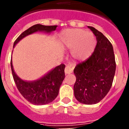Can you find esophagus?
<instances>
[{
    "mask_svg": "<svg viewBox=\"0 0 129 129\" xmlns=\"http://www.w3.org/2000/svg\"><path fill=\"white\" fill-rule=\"evenodd\" d=\"M73 70H74V67L71 65H67L65 68V70H64V72H65L66 74H70L72 72Z\"/></svg>",
    "mask_w": 129,
    "mask_h": 129,
    "instance_id": "esophagus-1",
    "label": "esophagus"
}]
</instances>
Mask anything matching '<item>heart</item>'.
Wrapping results in <instances>:
<instances>
[{
	"label": "heart",
	"instance_id": "heart-1",
	"mask_svg": "<svg viewBox=\"0 0 129 129\" xmlns=\"http://www.w3.org/2000/svg\"><path fill=\"white\" fill-rule=\"evenodd\" d=\"M60 44L70 50L72 56L77 61H86L94 52L96 39L94 34L82 29H67L59 36Z\"/></svg>",
	"mask_w": 129,
	"mask_h": 129
}]
</instances>
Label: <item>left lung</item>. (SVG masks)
<instances>
[{
    "label": "left lung",
    "mask_w": 129,
    "mask_h": 129,
    "mask_svg": "<svg viewBox=\"0 0 129 129\" xmlns=\"http://www.w3.org/2000/svg\"><path fill=\"white\" fill-rule=\"evenodd\" d=\"M96 37L94 53L85 62L74 70L76 81L74 92L76 100L86 105L99 103L111 88L116 72V61L112 45L103 34L88 26Z\"/></svg>",
    "instance_id": "1"
}]
</instances>
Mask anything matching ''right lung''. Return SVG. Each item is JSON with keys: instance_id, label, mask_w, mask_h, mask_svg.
<instances>
[{"instance_id": "1", "label": "right lung", "mask_w": 129, "mask_h": 129, "mask_svg": "<svg viewBox=\"0 0 129 129\" xmlns=\"http://www.w3.org/2000/svg\"><path fill=\"white\" fill-rule=\"evenodd\" d=\"M57 26H44L35 24L20 34L13 44V48L20 41L28 35L43 31L50 34L56 29ZM11 68L13 79L20 93L29 103L36 105H43L51 103L59 94V88L65 77V65L61 64L52 68L46 74L34 81H25L17 75L13 67L12 59Z\"/></svg>"}]
</instances>
